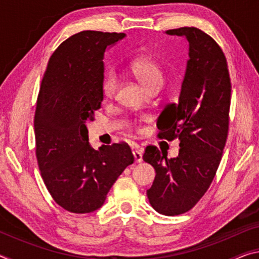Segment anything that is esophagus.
Wrapping results in <instances>:
<instances>
[{
  "label": "esophagus",
  "instance_id": "1",
  "mask_svg": "<svg viewBox=\"0 0 259 259\" xmlns=\"http://www.w3.org/2000/svg\"><path fill=\"white\" fill-rule=\"evenodd\" d=\"M134 157H135V162H137V163H140V162L143 161V152L139 151V150H135L133 152Z\"/></svg>",
  "mask_w": 259,
  "mask_h": 259
}]
</instances>
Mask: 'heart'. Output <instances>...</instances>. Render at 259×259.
I'll list each match as a JSON object with an SVG mask.
<instances>
[{
	"label": "heart",
	"instance_id": "1",
	"mask_svg": "<svg viewBox=\"0 0 259 259\" xmlns=\"http://www.w3.org/2000/svg\"><path fill=\"white\" fill-rule=\"evenodd\" d=\"M131 72L138 78L143 87L147 89L153 84L163 82V74L154 60L148 58H139L131 64ZM119 85V77L114 71H107L105 73L102 81V90L106 97H113Z\"/></svg>",
	"mask_w": 259,
	"mask_h": 259
}]
</instances>
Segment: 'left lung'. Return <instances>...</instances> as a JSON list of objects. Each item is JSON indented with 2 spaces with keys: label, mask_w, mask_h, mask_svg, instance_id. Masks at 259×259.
<instances>
[{
  "label": "left lung",
  "mask_w": 259,
  "mask_h": 259,
  "mask_svg": "<svg viewBox=\"0 0 259 259\" xmlns=\"http://www.w3.org/2000/svg\"><path fill=\"white\" fill-rule=\"evenodd\" d=\"M188 42L185 75L178 103L160 114L159 137L179 139V154L168 159L154 146L143 159L155 169L147 198L157 212L176 216L188 211L211 184L229 133L231 80L227 61L216 41L195 27L166 30Z\"/></svg>",
  "instance_id": "1"
}]
</instances>
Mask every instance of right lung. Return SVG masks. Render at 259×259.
Segmentation results:
<instances>
[{
    "mask_svg": "<svg viewBox=\"0 0 259 259\" xmlns=\"http://www.w3.org/2000/svg\"><path fill=\"white\" fill-rule=\"evenodd\" d=\"M123 33L83 30L57 48L48 64L34 117L38 168L48 191L74 213L99 209L134 155L126 144L90 145L87 122L104 99V54Z\"/></svg>",
    "mask_w": 259,
    "mask_h": 259,
    "instance_id": "obj_1",
    "label": "right lung"
}]
</instances>
